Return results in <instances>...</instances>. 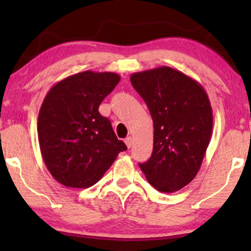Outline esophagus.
<instances>
[{
    "instance_id": "1",
    "label": "esophagus",
    "mask_w": 251,
    "mask_h": 251,
    "mask_svg": "<svg viewBox=\"0 0 251 251\" xmlns=\"http://www.w3.org/2000/svg\"><path fill=\"white\" fill-rule=\"evenodd\" d=\"M125 143H126V145L128 146V149H130V147L132 146V138H131V137H126V138L125 139Z\"/></svg>"
}]
</instances>
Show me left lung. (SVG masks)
Segmentation results:
<instances>
[{
    "label": "left lung",
    "instance_id": "obj_1",
    "mask_svg": "<svg viewBox=\"0 0 251 251\" xmlns=\"http://www.w3.org/2000/svg\"><path fill=\"white\" fill-rule=\"evenodd\" d=\"M153 119V153L139 163L149 183L163 193L190 184L200 170L212 133V108L203 87L162 66L130 76Z\"/></svg>",
    "mask_w": 251,
    "mask_h": 251
}]
</instances>
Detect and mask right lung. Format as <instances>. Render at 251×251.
I'll return each instance as SVG.
<instances>
[{
    "label": "right lung",
    "instance_id": "right-lung-1",
    "mask_svg": "<svg viewBox=\"0 0 251 251\" xmlns=\"http://www.w3.org/2000/svg\"><path fill=\"white\" fill-rule=\"evenodd\" d=\"M120 80L112 72H81L54 84L44 98L37 120L40 150L48 170L64 186H92L126 150L98 111Z\"/></svg>",
    "mask_w": 251,
    "mask_h": 251
}]
</instances>
